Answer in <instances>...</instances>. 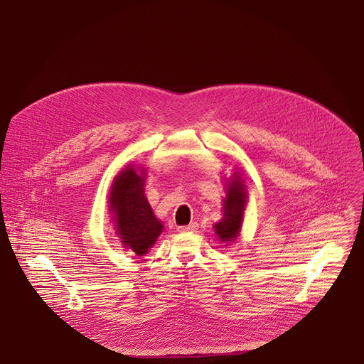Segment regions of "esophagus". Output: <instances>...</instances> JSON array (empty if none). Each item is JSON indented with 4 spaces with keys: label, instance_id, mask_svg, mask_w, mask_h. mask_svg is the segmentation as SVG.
<instances>
[{
    "label": "esophagus",
    "instance_id": "1",
    "mask_svg": "<svg viewBox=\"0 0 364 364\" xmlns=\"http://www.w3.org/2000/svg\"><path fill=\"white\" fill-rule=\"evenodd\" d=\"M197 228H198V225H197L196 222H193V223H190L188 226H180L178 230H180V232H196Z\"/></svg>",
    "mask_w": 364,
    "mask_h": 364
}]
</instances>
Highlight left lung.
<instances>
[{"label":"left lung","instance_id":"1","mask_svg":"<svg viewBox=\"0 0 364 364\" xmlns=\"http://www.w3.org/2000/svg\"><path fill=\"white\" fill-rule=\"evenodd\" d=\"M245 203V184L240 177L235 174L228 186V197L223 203V219L215 225L216 235L222 242H232L237 237L243 220Z\"/></svg>","mask_w":364,"mask_h":364}]
</instances>
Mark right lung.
Wrapping results in <instances>:
<instances>
[{"label": "right lung", "instance_id": "obj_1", "mask_svg": "<svg viewBox=\"0 0 364 364\" xmlns=\"http://www.w3.org/2000/svg\"><path fill=\"white\" fill-rule=\"evenodd\" d=\"M109 203L122 243L138 256L146 253L160 236L163 225L154 216L144 194V178L134 167H128L115 178Z\"/></svg>", "mask_w": 364, "mask_h": 364}]
</instances>
